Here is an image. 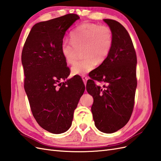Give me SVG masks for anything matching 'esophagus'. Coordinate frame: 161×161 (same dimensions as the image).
Instances as JSON below:
<instances>
[{
	"mask_svg": "<svg viewBox=\"0 0 161 161\" xmlns=\"http://www.w3.org/2000/svg\"><path fill=\"white\" fill-rule=\"evenodd\" d=\"M82 79H83V81L84 84H85V85H86V83H87V80H88L87 77H86V76H83V77H82Z\"/></svg>",
	"mask_w": 161,
	"mask_h": 161,
	"instance_id": "esophagus-1",
	"label": "esophagus"
}]
</instances>
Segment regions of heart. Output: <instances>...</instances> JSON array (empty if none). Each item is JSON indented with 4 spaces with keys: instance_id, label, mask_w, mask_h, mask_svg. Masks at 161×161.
Returning <instances> with one entry per match:
<instances>
[{
    "instance_id": "b5f03b06",
    "label": "heart",
    "mask_w": 161,
    "mask_h": 161,
    "mask_svg": "<svg viewBox=\"0 0 161 161\" xmlns=\"http://www.w3.org/2000/svg\"><path fill=\"white\" fill-rule=\"evenodd\" d=\"M71 42L63 41L61 53L68 64H74L79 51L83 50L84 59L71 68L72 75L83 76L107 59L113 44L112 31L107 26L93 23H85L70 33Z\"/></svg>"
}]
</instances>
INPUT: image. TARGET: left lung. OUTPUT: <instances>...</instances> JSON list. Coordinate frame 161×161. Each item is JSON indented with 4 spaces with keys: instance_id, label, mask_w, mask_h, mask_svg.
<instances>
[{
    "instance_id": "1",
    "label": "left lung",
    "mask_w": 161,
    "mask_h": 161,
    "mask_svg": "<svg viewBox=\"0 0 161 161\" xmlns=\"http://www.w3.org/2000/svg\"><path fill=\"white\" fill-rule=\"evenodd\" d=\"M112 31L113 44L107 59L89 76L87 92L93 96L92 112L96 127L104 133L115 132L130 119L136 88V56L128 31L119 22L104 19ZM93 80L103 81L104 88Z\"/></svg>"
}]
</instances>
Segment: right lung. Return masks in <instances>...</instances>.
<instances>
[{"instance_id":"add662e5","label":"right lung","mask_w":161,"mask_h":161,"mask_svg":"<svg viewBox=\"0 0 161 161\" xmlns=\"http://www.w3.org/2000/svg\"><path fill=\"white\" fill-rule=\"evenodd\" d=\"M79 18L70 14L37 23L22 49L25 89L31 111L38 124L53 134L71 126L74 111L85 92L79 76L60 83L69 75L61 44L66 31Z\"/></svg>"}]
</instances>
